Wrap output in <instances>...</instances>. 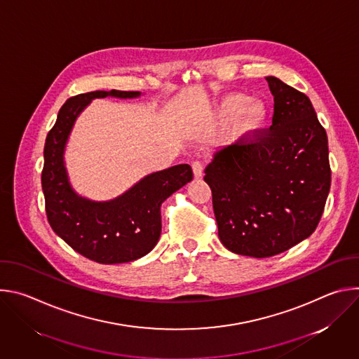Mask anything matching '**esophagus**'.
Instances as JSON below:
<instances>
[{
	"instance_id": "1",
	"label": "esophagus",
	"mask_w": 359,
	"mask_h": 359,
	"mask_svg": "<svg viewBox=\"0 0 359 359\" xmlns=\"http://www.w3.org/2000/svg\"><path fill=\"white\" fill-rule=\"evenodd\" d=\"M191 169H193V175H194L196 179H198V177L203 176V169H204V166H203V163H201L200 161H194V162L191 163Z\"/></svg>"
}]
</instances>
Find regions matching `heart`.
<instances>
[{"label": "heart", "instance_id": "1", "mask_svg": "<svg viewBox=\"0 0 359 359\" xmlns=\"http://www.w3.org/2000/svg\"><path fill=\"white\" fill-rule=\"evenodd\" d=\"M243 112L244 115L236 128L238 136L252 137L264 129L269 119V111L266 105L263 102H254V104H251V97L243 93L224 97L219 107L217 116L222 122H231Z\"/></svg>", "mask_w": 359, "mask_h": 359}]
</instances>
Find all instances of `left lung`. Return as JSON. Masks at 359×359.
I'll return each instance as SVG.
<instances>
[{
	"label": "left lung",
	"mask_w": 359,
	"mask_h": 359,
	"mask_svg": "<svg viewBox=\"0 0 359 359\" xmlns=\"http://www.w3.org/2000/svg\"><path fill=\"white\" fill-rule=\"evenodd\" d=\"M273 125L215 153L212 189L220 241L236 254L266 259L310 237L331 186L327 132L311 100L276 76Z\"/></svg>",
	"instance_id": "1"
}]
</instances>
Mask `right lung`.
<instances>
[{"label":"right lung","instance_id":"1","mask_svg":"<svg viewBox=\"0 0 359 359\" xmlns=\"http://www.w3.org/2000/svg\"><path fill=\"white\" fill-rule=\"evenodd\" d=\"M140 92L95 90L69 97L46 135L42 190L53 230L83 257L100 264L137 260L158 244L162 231V203L193 179L189 165H177L147 175L130 190L109 201H90L78 196L64 165L71 129L95 97H136Z\"/></svg>","mask_w":359,"mask_h":359}]
</instances>
